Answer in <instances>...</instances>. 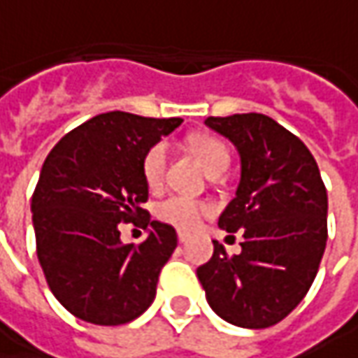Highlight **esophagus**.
Segmentation results:
<instances>
[{
	"label": "esophagus",
	"mask_w": 358,
	"mask_h": 358,
	"mask_svg": "<svg viewBox=\"0 0 358 358\" xmlns=\"http://www.w3.org/2000/svg\"><path fill=\"white\" fill-rule=\"evenodd\" d=\"M178 241L186 242V241H188V234H186V232H178Z\"/></svg>",
	"instance_id": "1"
}]
</instances>
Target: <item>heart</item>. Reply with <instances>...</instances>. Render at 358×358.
Wrapping results in <instances>:
<instances>
[{"label": "heart", "instance_id": "1", "mask_svg": "<svg viewBox=\"0 0 358 358\" xmlns=\"http://www.w3.org/2000/svg\"><path fill=\"white\" fill-rule=\"evenodd\" d=\"M188 148L192 150L196 158L204 166V170L210 174L214 172H224L230 162V154L226 146L214 136L208 134H198L190 138ZM166 164H168V148L166 144L158 142L144 154L142 160V176L150 190H158L164 184V174H166ZM208 210V206L200 200L188 198V196H170L164 202L158 204L156 216L166 224L180 228V230H190L194 228L198 218Z\"/></svg>", "mask_w": 358, "mask_h": 358}]
</instances>
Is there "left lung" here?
<instances>
[{"instance_id":"1","label":"left lung","mask_w":358,"mask_h":358,"mask_svg":"<svg viewBox=\"0 0 358 358\" xmlns=\"http://www.w3.org/2000/svg\"><path fill=\"white\" fill-rule=\"evenodd\" d=\"M241 156L236 196L218 218L242 228V250L198 266L210 308L242 329H266L287 317L313 285L327 246L329 198L319 166L303 142L264 114L206 117Z\"/></svg>"}]
</instances>
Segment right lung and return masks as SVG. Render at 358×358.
<instances>
[{
	"label": "right lung",
	"mask_w": 358,
	"mask_h": 358,
	"mask_svg": "<svg viewBox=\"0 0 358 358\" xmlns=\"http://www.w3.org/2000/svg\"><path fill=\"white\" fill-rule=\"evenodd\" d=\"M182 124L108 112L64 136L48 154L31 198L41 271L54 296L92 324L138 319L156 296L162 266L178 236L142 208L148 186L144 154ZM142 217L138 247L119 241L117 224Z\"/></svg>",
	"instance_id": "add662e5"
}]
</instances>
